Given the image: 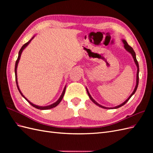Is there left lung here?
<instances>
[{
    "mask_svg": "<svg viewBox=\"0 0 153 153\" xmlns=\"http://www.w3.org/2000/svg\"><path fill=\"white\" fill-rule=\"evenodd\" d=\"M123 43H124V48L126 49L128 52H129L131 54V55H132V57H133V59H134V61H135V64H136V66H137V84H136V85H135V89H134V91H133V92L131 93V94L129 96V98L124 101V103H123L122 104H121V105H118V106H115V107H114V108H108V107H105V106H102V105H100V104H98V103L96 102V101L92 98L91 97V94H89V91H88V90H87V89L86 88V90H87V94H88V95H89V98H90V99L91 100V101H92V102H93L94 103H95L96 105H98V106H99L100 107H101V108H106V109H110V108H119V107H121V106H123L124 104H126V103H127V101L131 98V97L135 93V92H136V91H137V87H138V80H139V76H138V73H139V66H138V61H137V58H136V54H135V52H134V50H133V49L130 47V46H129L128 43H127V42H126V40H124V39H123Z\"/></svg>",
    "mask_w": 153,
    "mask_h": 153,
    "instance_id": "1",
    "label": "left lung"
}]
</instances>
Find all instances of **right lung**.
<instances>
[{
	"label": "right lung",
	"mask_w": 153,
	"mask_h": 153,
	"mask_svg": "<svg viewBox=\"0 0 153 153\" xmlns=\"http://www.w3.org/2000/svg\"><path fill=\"white\" fill-rule=\"evenodd\" d=\"M34 36H33L32 37V38H31V39H30L29 40V41H28V42L27 43H26L25 44H24V45L22 46V48H21V49L20 50V51H19V53H18V59H17V60H16V63H15V78H16V85H17V88H18V91H19V92H20V93L21 94V95L24 97V98L28 101V102L32 106H34V107H35V108H38V109H39V110H48V109H50V108H54V107H55V106H57L59 103H60V102H61V100H62V98H63V96H64V93H65V91H66V86H65L64 87V90H63V91H62V94H61V96H60V98H59V100L56 101V102H55L54 103H53V104H52V105H48V106H38V105H34V104H33V103H32L30 101H29L28 100H27L25 97L23 95V94L22 93V92H21V91L20 90V89H19V87H18V80H17V73H16V69H17V66H18V62H19V61H20V56H21V54H22V52H23V50H24L25 48H26V47L27 45H28L29 43H30V41H32V39H34Z\"/></svg>",
	"instance_id": "obj_1"
}]
</instances>
